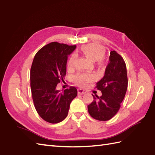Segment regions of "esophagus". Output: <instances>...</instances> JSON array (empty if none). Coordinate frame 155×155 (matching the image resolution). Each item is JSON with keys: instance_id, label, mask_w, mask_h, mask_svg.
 Wrapping results in <instances>:
<instances>
[{"instance_id": "esophagus-1", "label": "esophagus", "mask_w": 155, "mask_h": 155, "mask_svg": "<svg viewBox=\"0 0 155 155\" xmlns=\"http://www.w3.org/2000/svg\"><path fill=\"white\" fill-rule=\"evenodd\" d=\"M78 94H80V95H83L86 93L84 90V89H78Z\"/></svg>"}]
</instances>
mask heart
<instances>
[{
	"mask_svg": "<svg viewBox=\"0 0 155 155\" xmlns=\"http://www.w3.org/2000/svg\"><path fill=\"white\" fill-rule=\"evenodd\" d=\"M78 51H80V52L84 54L85 56H86L89 59L94 61H101L105 54L104 48L96 44H86V45L82 46L80 50ZM76 58L77 56L75 54H72L70 58H69L67 64V68L68 70H72L74 68ZM94 79L95 78L93 75L85 74H78L74 78L75 83L80 85H85L88 82L94 81Z\"/></svg>",
	"mask_w": 155,
	"mask_h": 155,
	"instance_id": "1",
	"label": "heart"
}]
</instances>
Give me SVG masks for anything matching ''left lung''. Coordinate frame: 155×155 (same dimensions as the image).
Returning <instances> with one entry per match:
<instances>
[{"instance_id":"1","label":"left lung","mask_w":155,"mask_h":155,"mask_svg":"<svg viewBox=\"0 0 155 155\" xmlns=\"http://www.w3.org/2000/svg\"><path fill=\"white\" fill-rule=\"evenodd\" d=\"M128 79L123 58L115 51L110 52L109 61L104 76L96 84L102 95H94V101L87 105L88 112L98 121H108L114 117L121 107L126 94Z\"/></svg>"}]
</instances>
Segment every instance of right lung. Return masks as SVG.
Wrapping results in <instances>:
<instances>
[{
  "label": "right lung",
  "instance_id": "right-lung-1",
  "mask_svg": "<svg viewBox=\"0 0 155 155\" xmlns=\"http://www.w3.org/2000/svg\"><path fill=\"white\" fill-rule=\"evenodd\" d=\"M76 46L57 42L42 48L30 69V87L36 111L44 121L58 123L66 119L78 90L70 87L61 93L56 87L66 74L68 56Z\"/></svg>",
  "mask_w": 155,
  "mask_h": 155
}]
</instances>
